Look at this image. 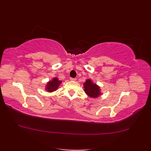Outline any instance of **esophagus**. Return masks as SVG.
Segmentation results:
<instances>
[{"instance_id":"obj_1","label":"esophagus","mask_w":151,"mask_h":151,"mask_svg":"<svg viewBox=\"0 0 151 151\" xmlns=\"http://www.w3.org/2000/svg\"><path fill=\"white\" fill-rule=\"evenodd\" d=\"M70 81H76V78H70Z\"/></svg>"}]
</instances>
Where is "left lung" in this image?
I'll return each mask as SVG.
<instances>
[{"label": "left lung", "mask_w": 151, "mask_h": 151, "mask_svg": "<svg viewBox=\"0 0 151 151\" xmlns=\"http://www.w3.org/2000/svg\"><path fill=\"white\" fill-rule=\"evenodd\" d=\"M84 91L90 98L96 99L102 95L100 86L93 82L91 79L86 80L84 83Z\"/></svg>", "instance_id": "8db88e82"}]
</instances>
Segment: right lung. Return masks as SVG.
Segmentation results:
<instances>
[{
    "instance_id": "add662e5",
    "label": "right lung",
    "mask_w": 151,
    "mask_h": 151,
    "mask_svg": "<svg viewBox=\"0 0 151 151\" xmlns=\"http://www.w3.org/2000/svg\"><path fill=\"white\" fill-rule=\"evenodd\" d=\"M62 81H60V80L57 77H54L51 81H49L47 82V84L45 86V89L49 93H52L53 91H56L58 89L60 85L62 84Z\"/></svg>"
}]
</instances>
